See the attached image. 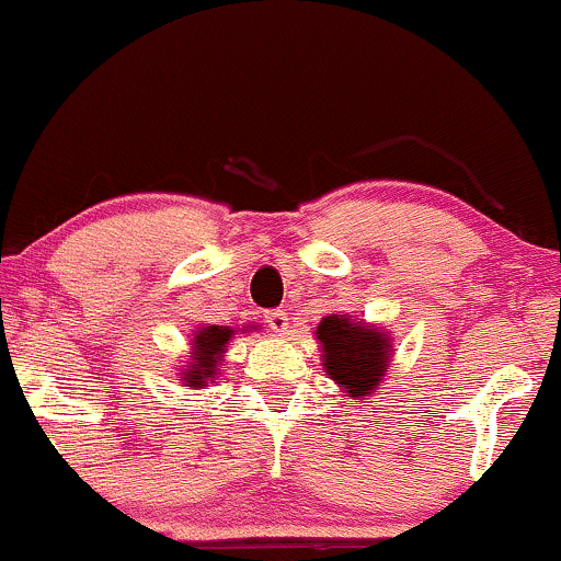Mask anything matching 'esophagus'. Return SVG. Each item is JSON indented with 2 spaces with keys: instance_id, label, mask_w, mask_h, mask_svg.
<instances>
[{
  "instance_id": "1",
  "label": "esophagus",
  "mask_w": 561,
  "mask_h": 561,
  "mask_svg": "<svg viewBox=\"0 0 561 561\" xmlns=\"http://www.w3.org/2000/svg\"><path fill=\"white\" fill-rule=\"evenodd\" d=\"M265 320L270 328H273V333L278 335H288V312L286 309H270L265 314Z\"/></svg>"
}]
</instances>
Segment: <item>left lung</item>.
Returning a JSON list of instances; mask_svg holds the SVG:
<instances>
[{
    "instance_id": "1",
    "label": "left lung",
    "mask_w": 561,
    "mask_h": 561,
    "mask_svg": "<svg viewBox=\"0 0 561 561\" xmlns=\"http://www.w3.org/2000/svg\"><path fill=\"white\" fill-rule=\"evenodd\" d=\"M317 341L322 343L324 371L351 398L362 400L377 390L392 351L387 333L345 314H330L317 324Z\"/></svg>"
}]
</instances>
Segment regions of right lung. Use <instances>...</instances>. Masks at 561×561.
I'll return each instance as SVG.
<instances>
[{"label":"right lung","instance_id":"add662e5","mask_svg":"<svg viewBox=\"0 0 561 561\" xmlns=\"http://www.w3.org/2000/svg\"><path fill=\"white\" fill-rule=\"evenodd\" d=\"M233 335H237V330L224 328V324H207V328L197 330L195 341H192L190 366L182 371L184 387L203 390L207 382L216 379L218 364L224 362L228 341H231Z\"/></svg>","mask_w":561,"mask_h":561}]
</instances>
